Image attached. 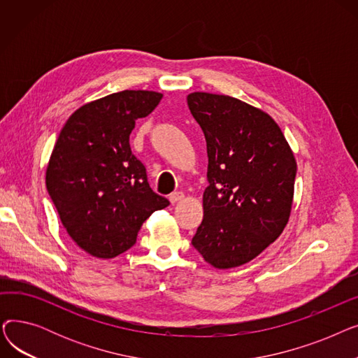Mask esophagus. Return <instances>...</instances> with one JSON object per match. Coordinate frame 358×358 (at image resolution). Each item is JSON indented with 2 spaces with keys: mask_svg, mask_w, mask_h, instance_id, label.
<instances>
[{
  "mask_svg": "<svg viewBox=\"0 0 358 358\" xmlns=\"http://www.w3.org/2000/svg\"><path fill=\"white\" fill-rule=\"evenodd\" d=\"M182 199H184V193H181V192H174L173 194H169V201H171L173 204L181 201Z\"/></svg>",
  "mask_w": 358,
  "mask_h": 358,
  "instance_id": "34e87169",
  "label": "esophagus"
}]
</instances>
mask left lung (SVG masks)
<instances>
[{"instance_id": "obj_1", "label": "left lung", "mask_w": 358, "mask_h": 358, "mask_svg": "<svg viewBox=\"0 0 358 358\" xmlns=\"http://www.w3.org/2000/svg\"><path fill=\"white\" fill-rule=\"evenodd\" d=\"M187 104L208 143L203 222L193 247L215 268L247 264L285 231L297 165L266 111L229 96L192 92Z\"/></svg>"}]
</instances>
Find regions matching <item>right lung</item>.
<instances>
[{
  "label": "right lung",
  "mask_w": 358,
  "mask_h": 358,
  "mask_svg": "<svg viewBox=\"0 0 358 358\" xmlns=\"http://www.w3.org/2000/svg\"><path fill=\"white\" fill-rule=\"evenodd\" d=\"M162 94L124 90L75 110L62 127L46 168V189L77 245L115 258L135 245L142 223L169 201L149 187L131 154L136 120L155 110Z\"/></svg>",
  "instance_id": "right-lung-1"
}]
</instances>
